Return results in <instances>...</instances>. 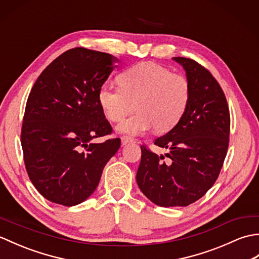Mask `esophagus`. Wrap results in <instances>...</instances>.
I'll use <instances>...</instances> for the list:
<instances>
[{"mask_svg": "<svg viewBox=\"0 0 259 259\" xmlns=\"http://www.w3.org/2000/svg\"><path fill=\"white\" fill-rule=\"evenodd\" d=\"M133 138H130L129 136H122L121 137V144H122L123 146H125L126 144H129V142H133Z\"/></svg>", "mask_w": 259, "mask_h": 259, "instance_id": "1", "label": "esophagus"}]
</instances>
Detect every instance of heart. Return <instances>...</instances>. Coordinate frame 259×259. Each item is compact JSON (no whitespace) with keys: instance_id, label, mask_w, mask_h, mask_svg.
I'll return each instance as SVG.
<instances>
[{"instance_id":"b5f03b06","label":"heart","mask_w":259,"mask_h":259,"mask_svg":"<svg viewBox=\"0 0 259 259\" xmlns=\"http://www.w3.org/2000/svg\"><path fill=\"white\" fill-rule=\"evenodd\" d=\"M120 88L103 84L98 92L102 111L118 122L135 108L137 112L118 125V131L142 135L155 126L166 133L178 123L188 106L190 84L186 76L172 73L153 62H139L124 69L118 76Z\"/></svg>"}]
</instances>
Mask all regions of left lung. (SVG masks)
I'll use <instances>...</instances> for the list:
<instances>
[{"mask_svg":"<svg viewBox=\"0 0 259 259\" xmlns=\"http://www.w3.org/2000/svg\"><path fill=\"white\" fill-rule=\"evenodd\" d=\"M174 60L189 81L188 106L179 122L155 140L168 153L158 156L141 146L136 177L144 195L161 207L188 206L211 188L227 155L230 131L227 100L217 80L195 60Z\"/></svg>","mask_w":259,"mask_h":259,"instance_id":"1","label":"left lung"}]
</instances>
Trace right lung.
Segmentation results:
<instances>
[{
    "instance_id": "right-lung-1",
    "label": "right lung",
    "mask_w": 259,
    "mask_h": 259,
    "mask_svg": "<svg viewBox=\"0 0 259 259\" xmlns=\"http://www.w3.org/2000/svg\"><path fill=\"white\" fill-rule=\"evenodd\" d=\"M118 59L74 48L38 75L27 98L21 144L29 178L48 200L75 206L89 198L119 138L95 144L112 128L98 100Z\"/></svg>"
}]
</instances>
